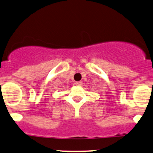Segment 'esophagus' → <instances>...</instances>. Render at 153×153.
<instances>
[{
  "mask_svg": "<svg viewBox=\"0 0 153 153\" xmlns=\"http://www.w3.org/2000/svg\"><path fill=\"white\" fill-rule=\"evenodd\" d=\"M75 85H76V86H81L82 85V82H75Z\"/></svg>",
  "mask_w": 153,
  "mask_h": 153,
  "instance_id": "34e87169",
  "label": "esophagus"
}]
</instances>
